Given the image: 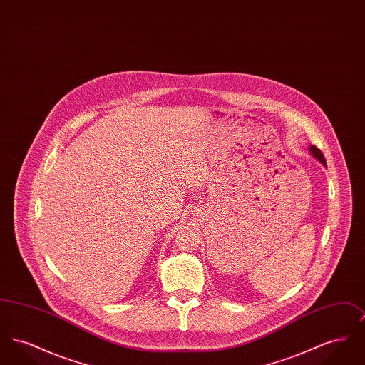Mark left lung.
I'll use <instances>...</instances> for the list:
<instances>
[{
    "mask_svg": "<svg viewBox=\"0 0 365 365\" xmlns=\"http://www.w3.org/2000/svg\"><path fill=\"white\" fill-rule=\"evenodd\" d=\"M308 152L312 155L320 164H323L324 167H327V164H326V158H324V156H323V153L316 148V146H313V145H311L309 148H308Z\"/></svg>",
    "mask_w": 365,
    "mask_h": 365,
    "instance_id": "obj_1",
    "label": "left lung"
}]
</instances>
